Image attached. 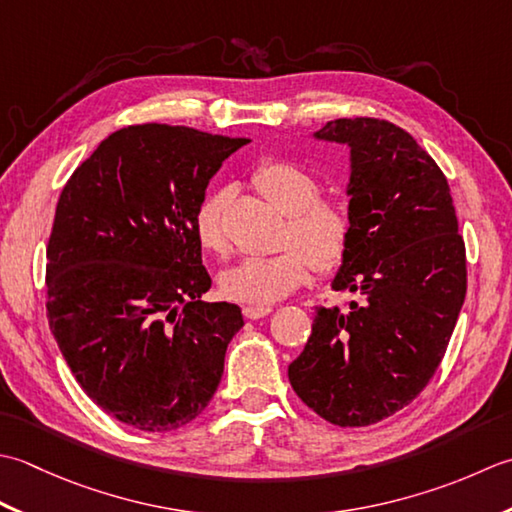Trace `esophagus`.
Returning <instances> with one entry per match:
<instances>
[{"mask_svg": "<svg viewBox=\"0 0 512 512\" xmlns=\"http://www.w3.org/2000/svg\"><path fill=\"white\" fill-rule=\"evenodd\" d=\"M271 307H243V316L249 320H258V318H265L271 314Z\"/></svg>", "mask_w": 512, "mask_h": 512, "instance_id": "esophagus-1", "label": "esophagus"}]
</instances>
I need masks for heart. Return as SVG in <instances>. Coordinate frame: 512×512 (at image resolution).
Listing matches in <instances>:
<instances>
[{
  "mask_svg": "<svg viewBox=\"0 0 512 512\" xmlns=\"http://www.w3.org/2000/svg\"><path fill=\"white\" fill-rule=\"evenodd\" d=\"M252 185L267 201L289 216L283 245L276 256L245 258L221 276L227 298L245 305L267 307L287 298L305 285L311 269L331 276L344 265L353 243V221L347 205L333 196H322L318 176L287 159H267L256 165ZM225 198L210 194L194 212V236L203 252L227 254L223 225Z\"/></svg>",
  "mask_w": 512,
  "mask_h": 512,
  "instance_id": "heart-1",
  "label": "heart"
}]
</instances>
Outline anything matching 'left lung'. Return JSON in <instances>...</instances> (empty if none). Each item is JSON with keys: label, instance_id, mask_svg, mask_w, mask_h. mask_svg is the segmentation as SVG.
<instances>
[{"label": "left lung", "instance_id": "1", "mask_svg": "<svg viewBox=\"0 0 512 512\" xmlns=\"http://www.w3.org/2000/svg\"><path fill=\"white\" fill-rule=\"evenodd\" d=\"M318 139L351 148L353 243L333 278L344 305L316 307L289 382L344 429L382 422L431 382L466 296V245L446 176L384 119L329 121Z\"/></svg>", "mask_w": 512, "mask_h": 512}]
</instances>
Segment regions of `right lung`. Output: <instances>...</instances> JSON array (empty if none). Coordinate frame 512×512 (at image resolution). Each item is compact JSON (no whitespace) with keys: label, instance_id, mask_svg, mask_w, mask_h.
Returning <instances> with one entry per match:
<instances>
[{"label":"right lung","instance_id":"right-lung-1","mask_svg":"<svg viewBox=\"0 0 512 512\" xmlns=\"http://www.w3.org/2000/svg\"><path fill=\"white\" fill-rule=\"evenodd\" d=\"M243 137L168 123L101 141L61 190L46 247V309L79 387L139 431L205 411L241 307L212 287L194 236L205 187Z\"/></svg>","mask_w":512,"mask_h":512}]
</instances>
